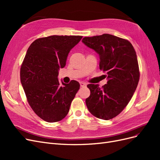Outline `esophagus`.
<instances>
[{"mask_svg": "<svg viewBox=\"0 0 160 160\" xmlns=\"http://www.w3.org/2000/svg\"><path fill=\"white\" fill-rule=\"evenodd\" d=\"M80 85H81V87H85L87 85H86V83H83V82H80Z\"/></svg>", "mask_w": 160, "mask_h": 160, "instance_id": "1", "label": "esophagus"}]
</instances>
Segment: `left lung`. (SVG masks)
I'll list each match as a JSON object with an SVG mask.
<instances>
[{
    "instance_id": "obj_1",
    "label": "left lung",
    "mask_w": 160,
    "mask_h": 160,
    "mask_svg": "<svg viewBox=\"0 0 160 160\" xmlns=\"http://www.w3.org/2000/svg\"><path fill=\"white\" fill-rule=\"evenodd\" d=\"M84 44L99 55V69L105 72L107 84H89L91 94L85 100L89 112L108 120L126 107L137 88L139 70L136 52L129 41L109 34L84 37Z\"/></svg>"
}]
</instances>
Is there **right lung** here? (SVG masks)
Wrapping results in <instances>:
<instances>
[{"label":"right lung","instance_id":"add662e5","mask_svg":"<svg viewBox=\"0 0 160 160\" xmlns=\"http://www.w3.org/2000/svg\"><path fill=\"white\" fill-rule=\"evenodd\" d=\"M82 36L52 35L33 41L21 67V82L27 101L38 117L47 122H57L65 118L80 84L57 79L69 52Z\"/></svg>","mask_w":160,"mask_h":160}]
</instances>
